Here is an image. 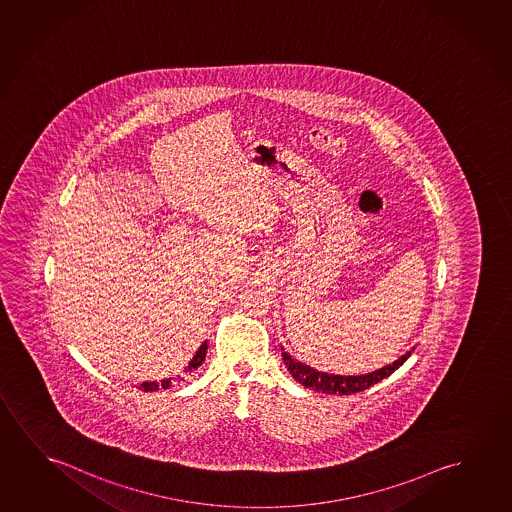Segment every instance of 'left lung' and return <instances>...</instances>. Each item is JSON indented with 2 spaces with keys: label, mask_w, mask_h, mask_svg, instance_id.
<instances>
[{
  "label": "left lung",
  "mask_w": 512,
  "mask_h": 512,
  "mask_svg": "<svg viewBox=\"0 0 512 512\" xmlns=\"http://www.w3.org/2000/svg\"><path fill=\"white\" fill-rule=\"evenodd\" d=\"M413 350H409L404 356L398 357L395 363L379 368L375 372L365 375H347V377L345 375L317 372L315 368L302 365L301 361L293 359L288 352H284V349L281 356H283L284 365L288 368V372L292 374L293 379L301 382L304 388L322 391V393H329V395H352V393H357V391L368 390L370 386H374L377 382H381L382 379L390 377L397 368L406 363L407 357L411 356Z\"/></svg>",
  "instance_id": "left-lung-1"
}]
</instances>
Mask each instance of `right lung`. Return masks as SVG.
I'll list each match as a JSON object with an SVG mask.
<instances>
[{"label": "right lung", "instance_id": "obj_1", "mask_svg": "<svg viewBox=\"0 0 512 512\" xmlns=\"http://www.w3.org/2000/svg\"><path fill=\"white\" fill-rule=\"evenodd\" d=\"M206 350H208V343L204 341L203 345L199 347V350L195 352V356L190 359V363H188L187 368H185V374H192L194 370H197L199 366L203 365L204 357H206ZM171 377L169 379H163L160 384L158 382H142L140 384V390L144 391H156L160 390V388H163V390H167L169 386H171Z\"/></svg>", "mask_w": 512, "mask_h": 512}]
</instances>
